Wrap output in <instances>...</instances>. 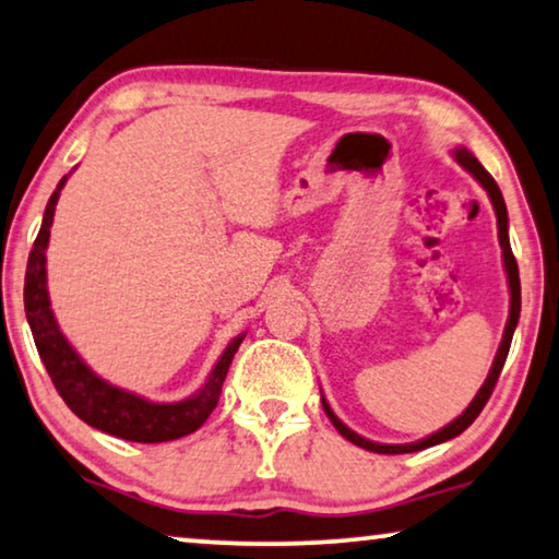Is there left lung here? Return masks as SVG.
<instances>
[{"label":"left lung","mask_w":559,"mask_h":559,"mask_svg":"<svg viewBox=\"0 0 559 559\" xmlns=\"http://www.w3.org/2000/svg\"><path fill=\"white\" fill-rule=\"evenodd\" d=\"M454 158L459 160L461 166L466 168L468 174L474 176L476 181H479L484 189H487L489 199H491V206H495V214H497V229H499V245H501V260H504V270H507V280H509V295H512V302H509V320H507V328H504V337H501V345L497 350V358L491 362V370L487 380H484V385L479 388V393L474 395V401L468 403V408L461 414L459 418L451 420L449 426H443L441 431H436L428 436V439H420L416 443H376V441H368L358 436L355 431H350L343 420H340L333 408L328 406V401L322 399V408H325L328 418L333 420V426L340 431V436H345L347 441L355 443V447L360 449H368V451H376V454H411V451H420V449H428V447H436V443H443L449 439H454L461 431H466L468 426L474 424V418L481 414V408L487 406L491 391H495L497 380L501 368H504V360H507V353H509V345H512V335H514V328H516V320H520V307H522V297H520V270H516V260L512 254V247H509V219H507V204L504 199H501V191L497 181L491 179V174L484 168L479 160H476L472 153L466 148H456L454 151Z\"/></svg>","instance_id":"left-lung-1"}]
</instances>
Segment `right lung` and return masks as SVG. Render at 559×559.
Masks as SVG:
<instances>
[{
    "mask_svg": "<svg viewBox=\"0 0 559 559\" xmlns=\"http://www.w3.org/2000/svg\"><path fill=\"white\" fill-rule=\"evenodd\" d=\"M64 181H68V176H62L58 189L52 191L50 201H47L43 226H39L35 247L29 252L27 274H24V312H27V322L39 358H43L62 401L87 426L118 436V439L139 443H160L189 436L199 426H204V420L216 408V403H219L226 370H229L234 353L239 350L245 335H237L226 345L222 358L216 360L214 370L209 373L204 388L193 393L191 399L179 403H151L141 399V395L110 385L108 380L95 376L75 353V347L68 343V337L60 333V325L50 307V295H47L45 249L47 241H50L55 206H58Z\"/></svg>",
    "mask_w": 559,
    "mask_h": 559,
    "instance_id": "add662e5",
    "label": "right lung"
}]
</instances>
